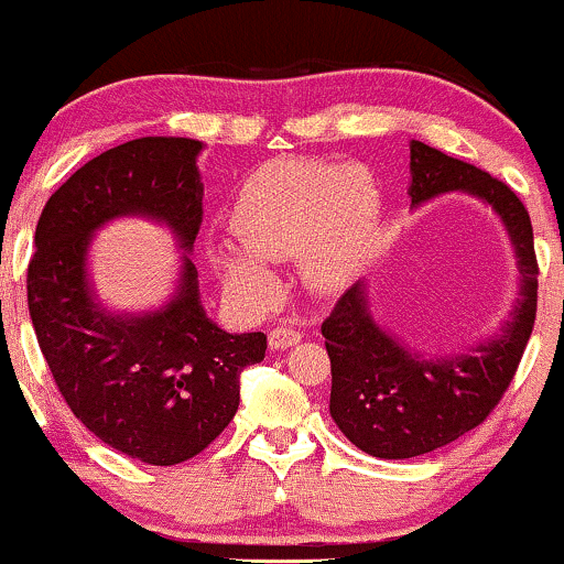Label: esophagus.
<instances>
[{"label": "esophagus", "mask_w": 564, "mask_h": 564, "mask_svg": "<svg viewBox=\"0 0 564 564\" xmlns=\"http://www.w3.org/2000/svg\"><path fill=\"white\" fill-rule=\"evenodd\" d=\"M299 340H302V333L294 330V327H286V325L273 327V330H270V335H268V344H270V348H273V351H283V348L296 346Z\"/></svg>", "instance_id": "esophagus-1"}]
</instances>
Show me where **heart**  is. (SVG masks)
<instances>
[{"label":"heart","mask_w":564,"mask_h":564,"mask_svg":"<svg viewBox=\"0 0 564 564\" xmlns=\"http://www.w3.org/2000/svg\"><path fill=\"white\" fill-rule=\"evenodd\" d=\"M382 192L361 163L335 166L315 159L268 161L241 180L229 226L241 245L210 247L224 286L247 302H265L275 275L265 260H299L306 286L338 291L372 247Z\"/></svg>","instance_id":"heart-1"}]
</instances>
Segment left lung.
<instances>
[{"mask_svg":"<svg viewBox=\"0 0 564 564\" xmlns=\"http://www.w3.org/2000/svg\"><path fill=\"white\" fill-rule=\"evenodd\" d=\"M411 208L463 192L489 205L508 231L518 299L500 330L458 354H426L384 330L369 310L367 281L354 283L323 323L330 356V416L359 451L403 460L479 426L516 375L536 319L539 268L533 229L508 184L487 171L411 140Z\"/></svg>","mask_w":564,"mask_h":564,"instance_id":"obj_1","label":"left lung"}]
</instances>
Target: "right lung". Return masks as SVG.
I'll return each mask as SVG.
<instances>
[{"instance_id": "right-lung-1", "label": "right lung", "mask_w": 564, "mask_h": 564, "mask_svg": "<svg viewBox=\"0 0 564 564\" xmlns=\"http://www.w3.org/2000/svg\"><path fill=\"white\" fill-rule=\"evenodd\" d=\"M203 148L140 138L96 155L48 197L28 265V312L64 401L98 440L151 466L195 458L229 426L241 369L268 348L265 333H226L199 302L189 254ZM117 217L166 225L181 247L177 286L155 311L113 313L91 286V237Z\"/></svg>"}]
</instances>
